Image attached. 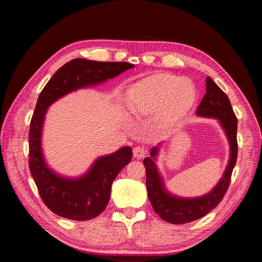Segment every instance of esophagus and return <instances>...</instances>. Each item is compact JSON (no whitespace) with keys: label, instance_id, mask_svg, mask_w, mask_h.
<instances>
[{"label":"esophagus","instance_id":"esophagus-1","mask_svg":"<svg viewBox=\"0 0 262 262\" xmlns=\"http://www.w3.org/2000/svg\"><path fill=\"white\" fill-rule=\"evenodd\" d=\"M133 154H134V157L137 159H141L144 157L145 155V149L142 147H135L134 150H133Z\"/></svg>","mask_w":262,"mask_h":262}]
</instances>
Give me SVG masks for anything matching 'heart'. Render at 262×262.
<instances>
[{"label": "heart", "mask_w": 262, "mask_h": 262, "mask_svg": "<svg viewBox=\"0 0 262 262\" xmlns=\"http://www.w3.org/2000/svg\"><path fill=\"white\" fill-rule=\"evenodd\" d=\"M195 100V89L188 79L157 74L133 89L128 101L132 113L150 114L164 106V113L176 117L187 111Z\"/></svg>", "instance_id": "1"}]
</instances>
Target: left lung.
I'll use <instances>...</instances> for the list:
<instances>
[{
  "label": "left lung",
  "instance_id": "obj_1",
  "mask_svg": "<svg viewBox=\"0 0 262 262\" xmlns=\"http://www.w3.org/2000/svg\"><path fill=\"white\" fill-rule=\"evenodd\" d=\"M206 95L196 110L199 117L214 118L219 120L230 143V158L224 174L212 190L200 198H179L168 193L164 187L161 174L155 159L158 147H154L150 157H145L143 164L147 172V190L150 203L161 219L172 224H185L201 219L219 206L229 188L233 167L237 162V118L228 96L210 77L206 79Z\"/></svg>",
  "mask_w": 262,
  "mask_h": 262
}]
</instances>
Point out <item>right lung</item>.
I'll list each match as a JSON object with an SVG mask.
<instances>
[{
  "label": "right lung",
  "instance_id": "right-lung-1",
  "mask_svg": "<svg viewBox=\"0 0 262 262\" xmlns=\"http://www.w3.org/2000/svg\"><path fill=\"white\" fill-rule=\"evenodd\" d=\"M134 67L128 62H99L74 59L62 66L42 89L31 119L29 166L45 205L64 219L88 221L98 216L110 201L111 187L132 161L130 147L96 159L85 174L66 178L52 171L43 159L41 133L47 108L61 97L78 89L96 85Z\"/></svg>",
  "mask_w": 262,
  "mask_h": 262
}]
</instances>
